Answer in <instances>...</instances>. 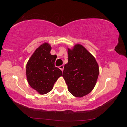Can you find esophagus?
Here are the masks:
<instances>
[{"mask_svg": "<svg viewBox=\"0 0 127 127\" xmlns=\"http://www.w3.org/2000/svg\"><path fill=\"white\" fill-rule=\"evenodd\" d=\"M59 68L61 69V70H62V71H63V69H64V66L63 65L59 66Z\"/></svg>", "mask_w": 127, "mask_h": 127, "instance_id": "esophagus-1", "label": "esophagus"}]
</instances>
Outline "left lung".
Returning a JSON list of instances; mask_svg holds the SVG:
<instances>
[{
  "label": "left lung",
  "instance_id": "8db88e82",
  "mask_svg": "<svg viewBox=\"0 0 127 127\" xmlns=\"http://www.w3.org/2000/svg\"><path fill=\"white\" fill-rule=\"evenodd\" d=\"M68 62L64 65L63 76L69 92L76 97L89 94L95 87L99 74L96 59L84 47L77 44L68 49Z\"/></svg>",
  "mask_w": 127,
  "mask_h": 127
}]
</instances>
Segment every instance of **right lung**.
<instances>
[{
	"instance_id": "right-lung-1",
	"label": "right lung",
	"mask_w": 127,
	"mask_h": 127,
	"mask_svg": "<svg viewBox=\"0 0 127 127\" xmlns=\"http://www.w3.org/2000/svg\"><path fill=\"white\" fill-rule=\"evenodd\" d=\"M51 46L45 42L36 49L26 65V76L29 85L44 95L51 91L62 70L55 66L57 55L50 54Z\"/></svg>"
}]
</instances>
